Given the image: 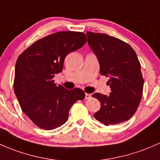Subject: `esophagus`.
Instances as JSON below:
<instances>
[{
  "instance_id": "obj_1",
  "label": "esophagus",
  "mask_w": 160,
  "mask_h": 160,
  "mask_svg": "<svg viewBox=\"0 0 160 160\" xmlns=\"http://www.w3.org/2000/svg\"><path fill=\"white\" fill-rule=\"evenodd\" d=\"M92 97L91 94H88V93H85V99H89L90 98Z\"/></svg>"
}]
</instances>
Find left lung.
<instances>
[{"label": "left lung", "instance_id": "1", "mask_svg": "<svg viewBox=\"0 0 160 160\" xmlns=\"http://www.w3.org/2000/svg\"><path fill=\"white\" fill-rule=\"evenodd\" d=\"M88 43L98 58L100 73L109 78V95L95 93L101 108L94 114L105 126L129 120L142 96L144 80L136 52L126 42L103 33L87 31Z\"/></svg>", "mask_w": 160, "mask_h": 160}]
</instances>
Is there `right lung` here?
I'll use <instances>...</instances> for the list:
<instances>
[{"label": "right lung", "instance_id": "1", "mask_svg": "<svg viewBox=\"0 0 160 160\" xmlns=\"http://www.w3.org/2000/svg\"><path fill=\"white\" fill-rule=\"evenodd\" d=\"M86 42L82 32L59 31L38 40L18 58L14 93L24 114L41 129L60 127L72 105L85 98L82 89H66L53 78L63 69L65 57Z\"/></svg>", "mask_w": 160, "mask_h": 160}]
</instances>
